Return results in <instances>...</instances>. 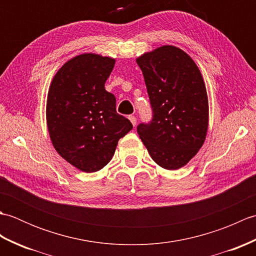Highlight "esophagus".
<instances>
[{"label": "esophagus", "instance_id": "34e87169", "mask_svg": "<svg viewBox=\"0 0 256 256\" xmlns=\"http://www.w3.org/2000/svg\"><path fill=\"white\" fill-rule=\"evenodd\" d=\"M128 118H130V121L132 122V124L134 125H136V116H128Z\"/></svg>", "mask_w": 256, "mask_h": 256}]
</instances>
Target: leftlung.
Returning a JSON list of instances; mask_svg holds the SVG:
<instances>
[{
    "label": "left lung",
    "mask_w": 256,
    "mask_h": 256,
    "mask_svg": "<svg viewBox=\"0 0 256 256\" xmlns=\"http://www.w3.org/2000/svg\"><path fill=\"white\" fill-rule=\"evenodd\" d=\"M153 116L138 125L152 158L178 170L198 153L208 130V98L202 76L186 52L162 46L136 59Z\"/></svg>",
    "instance_id": "left-lung-1"
}]
</instances>
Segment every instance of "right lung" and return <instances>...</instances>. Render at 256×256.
Instances as JSON below:
<instances>
[{
    "instance_id": "obj_1",
    "label": "right lung",
    "mask_w": 256,
    "mask_h": 256,
    "mask_svg": "<svg viewBox=\"0 0 256 256\" xmlns=\"http://www.w3.org/2000/svg\"><path fill=\"white\" fill-rule=\"evenodd\" d=\"M113 67L110 57L79 55L58 70L48 91L46 118L54 148L84 172L104 167L118 140L133 128L104 88Z\"/></svg>"
}]
</instances>
